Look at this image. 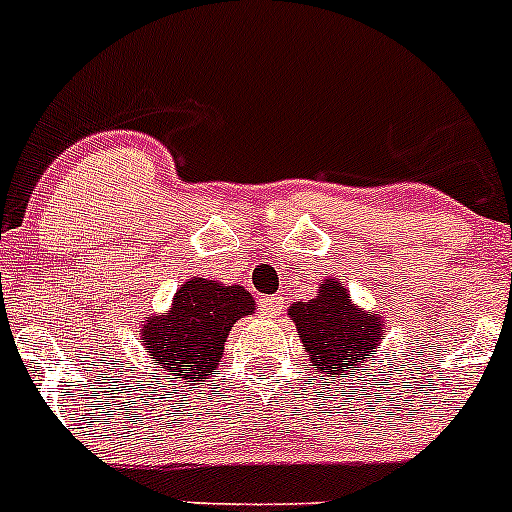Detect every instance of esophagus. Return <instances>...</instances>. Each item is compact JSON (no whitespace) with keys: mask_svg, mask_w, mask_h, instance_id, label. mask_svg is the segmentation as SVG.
Segmentation results:
<instances>
[{"mask_svg":"<svg viewBox=\"0 0 512 512\" xmlns=\"http://www.w3.org/2000/svg\"><path fill=\"white\" fill-rule=\"evenodd\" d=\"M260 310L267 318H275V315L283 310V298H280V295H267V298L260 300Z\"/></svg>","mask_w":512,"mask_h":512,"instance_id":"obj_1","label":"esophagus"}]
</instances>
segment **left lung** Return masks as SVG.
I'll use <instances>...</instances> for the list:
<instances>
[{"instance_id":"left-lung-1","label":"left lung","mask_w":512,"mask_h":512,"mask_svg":"<svg viewBox=\"0 0 512 512\" xmlns=\"http://www.w3.org/2000/svg\"><path fill=\"white\" fill-rule=\"evenodd\" d=\"M288 315L298 326L310 366L318 374L343 376L358 371L379 346L381 318L356 308L336 280H328L321 295L308 303L290 305Z\"/></svg>"}]
</instances>
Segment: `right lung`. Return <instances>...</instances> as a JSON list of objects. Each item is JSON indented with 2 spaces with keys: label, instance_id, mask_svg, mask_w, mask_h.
Masks as SVG:
<instances>
[{
  "label": "right lung",
  "instance_id": "right-lung-1",
  "mask_svg": "<svg viewBox=\"0 0 512 512\" xmlns=\"http://www.w3.org/2000/svg\"><path fill=\"white\" fill-rule=\"evenodd\" d=\"M252 310L255 300L240 285L194 278L176 290L169 315L143 323L141 343L154 369L171 371L179 381H202L217 369L229 328Z\"/></svg>",
  "mask_w": 512,
  "mask_h": 512
}]
</instances>
